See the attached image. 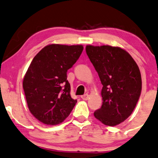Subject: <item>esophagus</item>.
Returning a JSON list of instances; mask_svg holds the SVG:
<instances>
[{
    "label": "esophagus",
    "mask_w": 158,
    "mask_h": 158,
    "mask_svg": "<svg viewBox=\"0 0 158 158\" xmlns=\"http://www.w3.org/2000/svg\"><path fill=\"white\" fill-rule=\"evenodd\" d=\"M81 99H83L84 100H87L88 98H89V94H85L84 95H81Z\"/></svg>",
    "instance_id": "esophagus-1"
}]
</instances>
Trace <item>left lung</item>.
I'll return each mask as SVG.
<instances>
[{"label":"left lung","instance_id":"8db88e82","mask_svg":"<svg viewBox=\"0 0 158 158\" xmlns=\"http://www.w3.org/2000/svg\"><path fill=\"white\" fill-rule=\"evenodd\" d=\"M86 52L102 85V104L94 115L103 124L114 127L131 114L139 99V69L131 56L120 48L87 45Z\"/></svg>","mask_w":158,"mask_h":158}]
</instances>
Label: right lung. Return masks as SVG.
Masks as SVG:
<instances>
[{"label": "right lung", "instance_id": "add662e5", "mask_svg": "<svg viewBox=\"0 0 158 158\" xmlns=\"http://www.w3.org/2000/svg\"><path fill=\"white\" fill-rule=\"evenodd\" d=\"M82 50V45L52 44L43 48L31 62L23 88L31 113L44 124L61 123L77 103L71 97L67 71Z\"/></svg>", "mask_w": 158, "mask_h": 158}]
</instances>
